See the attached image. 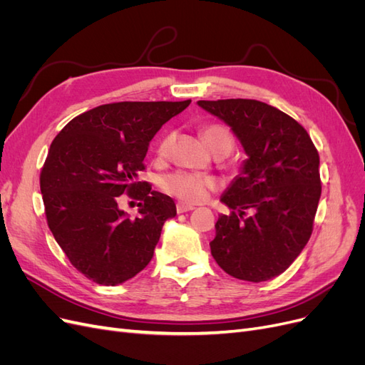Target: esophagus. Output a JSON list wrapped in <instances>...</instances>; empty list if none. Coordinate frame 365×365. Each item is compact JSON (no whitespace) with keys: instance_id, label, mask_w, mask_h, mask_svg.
Listing matches in <instances>:
<instances>
[{"instance_id":"obj_1","label":"esophagus","mask_w":365,"mask_h":365,"mask_svg":"<svg viewBox=\"0 0 365 365\" xmlns=\"http://www.w3.org/2000/svg\"><path fill=\"white\" fill-rule=\"evenodd\" d=\"M195 207L190 204H185V202H178L176 204V212L178 213H185V212H190Z\"/></svg>"}]
</instances>
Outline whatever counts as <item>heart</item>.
I'll use <instances>...</instances> for the list:
<instances>
[{
	"instance_id": "b5f03b06",
	"label": "heart",
	"mask_w": 365,
	"mask_h": 365,
	"mask_svg": "<svg viewBox=\"0 0 365 365\" xmlns=\"http://www.w3.org/2000/svg\"><path fill=\"white\" fill-rule=\"evenodd\" d=\"M202 137L212 152H215L219 148H228L230 150L233 148V137H231L230 132L222 126L212 125V126L204 128ZM172 141H173L172 134L165 135L161 140L157 149V153L160 157L168 155L169 149L172 146ZM161 187L164 189V192L178 197L181 201L201 202V201H205L210 192L215 189V181L205 178V176H201V175L180 170V172H173L168 176H164L161 180Z\"/></svg>"
}]
</instances>
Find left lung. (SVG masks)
Returning a JSON list of instances; mask_svg holds the SVG:
<instances>
[{"label":"left lung","instance_id":"obj_1","mask_svg":"<svg viewBox=\"0 0 365 365\" xmlns=\"http://www.w3.org/2000/svg\"><path fill=\"white\" fill-rule=\"evenodd\" d=\"M222 120L247 160L220 196L212 256L239 280L267 282L289 268L312 235L322 182L319 157L306 129L280 109L250 98L196 102ZM248 209L251 217H245Z\"/></svg>","mask_w":365,"mask_h":365}]
</instances>
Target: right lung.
I'll list each match as a JSON object with an SVG mask.
<instances>
[{
	"mask_svg": "<svg viewBox=\"0 0 365 365\" xmlns=\"http://www.w3.org/2000/svg\"><path fill=\"white\" fill-rule=\"evenodd\" d=\"M190 102L102 105L74 117L53 140L41 172L47 222L85 277L115 286L148 267L176 207L138 181V172L149 141ZM123 192L142 201L137 218L119 208Z\"/></svg>",
	"mask_w": 365,
	"mask_h": 365,
	"instance_id": "1",
	"label": "right lung"
}]
</instances>
